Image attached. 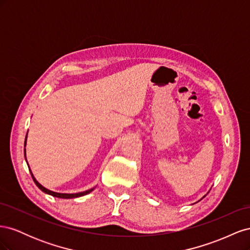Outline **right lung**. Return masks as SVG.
I'll return each instance as SVG.
<instances>
[{
	"mask_svg": "<svg viewBox=\"0 0 250 250\" xmlns=\"http://www.w3.org/2000/svg\"><path fill=\"white\" fill-rule=\"evenodd\" d=\"M26 139H27V135H26ZM26 139H25V146H26ZM30 170V169H29ZM30 173H31V176H32V178H33V180H34V183H35V185L39 187L41 190L42 191V192H44V193H47V194H49V195H52V196H54V197H58V198H65V199H70V198H76V197H81V196H84V195H86V194H88V193H90L92 192L95 188H90V190H87V191H85V192H81V193H76V194H62V193H56V192H52V191H50V190H48V188H43L41 184H39V181H37L35 178H34V176H33V174H32V172L30 171Z\"/></svg>",
	"mask_w": 250,
	"mask_h": 250,
	"instance_id": "add662e5",
	"label": "right lung"
}]
</instances>
